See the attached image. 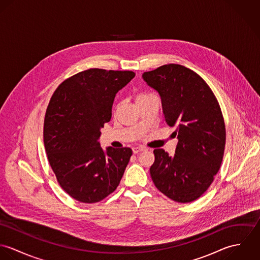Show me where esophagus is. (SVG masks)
<instances>
[{"mask_svg":"<svg viewBox=\"0 0 260 260\" xmlns=\"http://www.w3.org/2000/svg\"><path fill=\"white\" fill-rule=\"evenodd\" d=\"M144 150H145L144 147H140V146L134 147V148H133V153H134V154H138V153H140V152H142V151H144Z\"/></svg>","mask_w":260,"mask_h":260,"instance_id":"1","label":"esophagus"}]
</instances>
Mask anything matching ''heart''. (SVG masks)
<instances>
[{
  "mask_svg": "<svg viewBox=\"0 0 260 260\" xmlns=\"http://www.w3.org/2000/svg\"><path fill=\"white\" fill-rule=\"evenodd\" d=\"M150 95L148 94H140V95H138L137 96V98H136V100H140V99H143V98H145V97H148Z\"/></svg>",
  "mask_w": 260,
  "mask_h": 260,
  "instance_id": "obj_1",
  "label": "heart"
}]
</instances>
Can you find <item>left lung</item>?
<instances>
[{"mask_svg": "<svg viewBox=\"0 0 260 260\" xmlns=\"http://www.w3.org/2000/svg\"><path fill=\"white\" fill-rule=\"evenodd\" d=\"M142 78L158 92L167 124L177 127L174 155L154 150L152 180L176 202L194 201L208 189L222 162L225 125L220 106L206 82L184 66L163 65Z\"/></svg>", "mask_w": 260, "mask_h": 260, "instance_id": "1", "label": "left lung"}]
</instances>
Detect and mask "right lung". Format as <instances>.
<instances>
[{"label":"right lung","instance_id":"1","mask_svg":"<svg viewBox=\"0 0 260 260\" xmlns=\"http://www.w3.org/2000/svg\"><path fill=\"white\" fill-rule=\"evenodd\" d=\"M132 71L89 69L64 81L53 94L44 122V145L61 187L76 200L95 203L119 185L132 155L99 139L109 122L116 94Z\"/></svg>","mask_w":260,"mask_h":260}]
</instances>
